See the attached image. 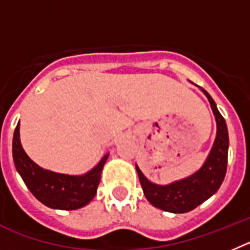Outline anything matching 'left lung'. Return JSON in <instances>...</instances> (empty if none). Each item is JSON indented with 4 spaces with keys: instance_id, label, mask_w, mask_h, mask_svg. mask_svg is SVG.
I'll return each mask as SVG.
<instances>
[{
    "instance_id": "8db88e82",
    "label": "left lung",
    "mask_w": 250,
    "mask_h": 250,
    "mask_svg": "<svg viewBox=\"0 0 250 250\" xmlns=\"http://www.w3.org/2000/svg\"><path fill=\"white\" fill-rule=\"evenodd\" d=\"M202 91L208 97L217 121V138L203 167L188 178L174 182L169 186H157L150 183L142 174L139 168L136 167L146 198L150 204L166 212L186 213L193 210L219 189L226 177L229 147L226 120L219 113L208 92L203 88Z\"/></svg>"
}]
</instances>
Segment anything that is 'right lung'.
<instances>
[{
  "label": "right lung",
  "mask_w": 250,
  "mask_h": 250,
  "mask_svg": "<svg viewBox=\"0 0 250 250\" xmlns=\"http://www.w3.org/2000/svg\"><path fill=\"white\" fill-rule=\"evenodd\" d=\"M12 156L16 169L27 188L38 201L53 209L73 210L84 207L93 199L101 181V173L108 154L87 174L67 175L42 169L33 163L20 142V122L12 141Z\"/></svg>",
  "instance_id": "right-lung-1"
}]
</instances>
